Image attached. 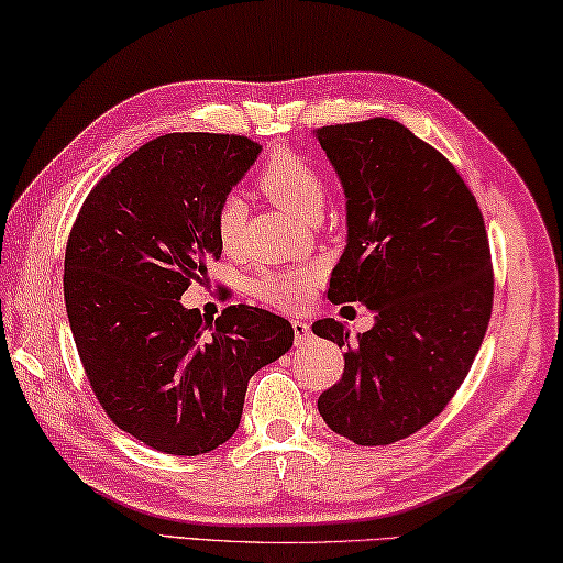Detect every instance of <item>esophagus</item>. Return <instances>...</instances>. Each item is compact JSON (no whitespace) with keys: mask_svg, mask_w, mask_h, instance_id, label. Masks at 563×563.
Listing matches in <instances>:
<instances>
[{"mask_svg":"<svg viewBox=\"0 0 563 563\" xmlns=\"http://www.w3.org/2000/svg\"><path fill=\"white\" fill-rule=\"evenodd\" d=\"M291 328H294V343H296V345H306V343H309V335H311L309 323L291 321Z\"/></svg>","mask_w":563,"mask_h":563,"instance_id":"1","label":"esophagus"}]
</instances>
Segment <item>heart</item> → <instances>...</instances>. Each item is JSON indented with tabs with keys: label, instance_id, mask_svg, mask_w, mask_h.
I'll use <instances>...</instances> for the list:
<instances>
[{
	"label": "heart",
	"instance_id": "1",
	"mask_svg": "<svg viewBox=\"0 0 563 563\" xmlns=\"http://www.w3.org/2000/svg\"><path fill=\"white\" fill-rule=\"evenodd\" d=\"M257 188L272 203L299 218H316L325 203V178L311 158L296 152L272 154L257 174ZM245 203L238 196L220 200L216 213V235L225 252H238L245 238ZM316 286L309 269H277L254 282V296L277 311H299L311 301Z\"/></svg>",
	"mask_w": 563,
	"mask_h": 563
}]
</instances>
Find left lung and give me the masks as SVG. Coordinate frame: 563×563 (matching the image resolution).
<instances>
[{
  "mask_svg": "<svg viewBox=\"0 0 563 563\" xmlns=\"http://www.w3.org/2000/svg\"><path fill=\"white\" fill-rule=\"evenodd\" d=\"M345 190L347 245L328 299L360 301L375 325L350 341L335 318L313 333L345 347L323 421L357 446L427 427L463 385L493 313V264L478 200L441 152L387 117L318 126Z\"/></svg>",
  "mask_w": 563,
  "mask_h": 563,
  "instance_id": "1",
  "label": "left lung"
}]
</instances>
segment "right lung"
<instances>
[{
	"instance_id": "obj_1",
	"label": "right lung",
	"mask_w": 563,
	"mask_h": 563,
	"mask_svg": "<svg viewBox=\"0 0 563 563\" xmlns=\"http://www.w3.org/2000/svg\"><path fill=\"white\" fill-rule=\"evenodd\" d=\"M262 152L240 134L174 132L100 178L73 222L63 294L104 413L162 453L198 455L238 431L250 377L294 343L257 306L216 321L181 296L220 257L216 213Z\"/></svg>"
}]
</instances>
